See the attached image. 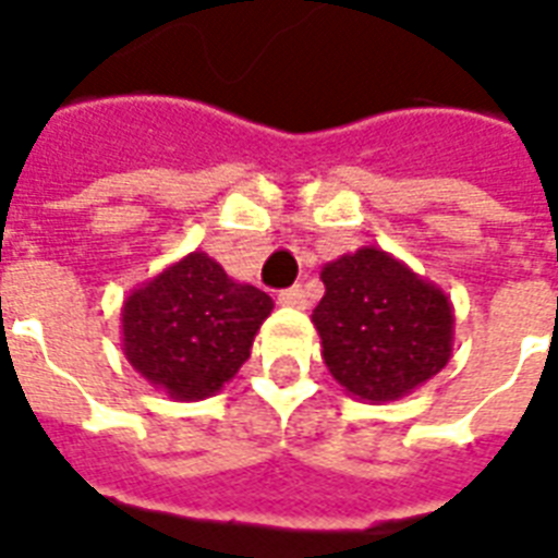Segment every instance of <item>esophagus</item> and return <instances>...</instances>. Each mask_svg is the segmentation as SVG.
<instances>
[{
	"mask_svg": "<svg viewBox=\"0 0 558 558\" xmlns=\"http://www.w3.org/2000/svg\"><path fill=\"white\" fill-rule=\"evenodd\" d=\"M279 303L288 305V308H305V305H308V300H305L303 288H288V291H282V294H279Z\"/></svg>",
	"mask_w": 558,
	"mask_h": 558,
	"instance_id": "obj_1",
	"label": "esophagus"
}]
</instances>
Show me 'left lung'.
I'll list each match as a JSON object with an SVG mask.
<instances>
[{"mask_svg": "<svg viewBox=\"0 0 558 558\" xmlns=\"http://www.w3.org/2000/svg\"><path fill=\"white\" fill-rule=\"evenodd\" d=\"M312 314L320 353L343 391L367 403L400 400L453 355L450 296L379 246H359L320 270Z\"/></svg>", "mask_w": 558, "mask_h": 558, "instance_id": "obj_1", "label": "left lung"}]
</instances>
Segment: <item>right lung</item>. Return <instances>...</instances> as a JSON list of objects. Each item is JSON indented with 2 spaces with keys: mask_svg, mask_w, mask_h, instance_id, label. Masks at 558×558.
<instances>
[{
  "mask_svg": "<svg viewBox=\"0 0 558 558\" xmlns=\"http://www.w3.org/2000/svg\"><path fill=\"white\" fill-rule=\"evenodd\" d=\"M274 300L238 282L208 253H187L123 300V355L179 403L215 397L250 359Z\"/></svg>",
  "mask_w": 558,
  "mask_h": 558,
  "instance_id": "1",
  "label": "right lung"
}]
</instances>
